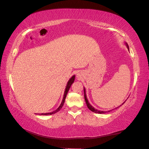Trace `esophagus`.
<instances>
[{
	"label": "esophagus",
	"instance_id": "obj_1",
	"mask_svg": "<svg viewBox=\"0 0 149 149\" xmlns=\"http://www.w3.org/2000/svg\"><path fill=\"white\" fill-rule=\"evenodd\" d=\"M78 76H79V74H77V77H78Z\"/></svg>",
	"mask_w": 149,
	"mask_h": 149
}]
</instances>
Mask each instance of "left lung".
I'll use <instances>...</instances> for the list:
<instances>
[{"label": "left lung", "instance_id": "left-lung-1", "mask_svg": "<svg viewBox=\"0 0 149 149\" xmlns=\"http://www.w3.org/2000/svg\"><path fill=\"white\" fill-rule=\"evenodd\" d=\"M125 45H126V46H127V48H128V49H129V46H128V45H127V43H125ZM84 100H85V101H86V105H87V107L88 108V109L89 110H91V111H92L93 112H95V113H105L106 112H110V110H109V111H101V110H97V109H95V108L94 107H92L91 104H90V103L88 102V99H87V97H86V91H85V88H84ZM125 103V102H124ZM121 106V105H120ZM119 106V107H120ZM118 107H117V108H118ZM117 108H116V109H117Z\"/></svg>", "mask_w": 149, "mask_h": 149}]
</instances>
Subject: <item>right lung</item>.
I'll list each match as a JSON object with an SVG mask.
<instances>
[{
    "instance_id": "add662e5",
    "label": "right lung",
    "mask_w": 149,
    "mask_h": 149,
    "mask_svg": "<svg viewBox=\"0 0 149 149\" xmlns=\"http://www.w3.org/2000/svg\"><path fill=\"white\" fill-rule=\"evenodd\" d=\"M74 80H75V75H73V76L70 79L69 81H68V83H67V84H66V88H65V93H64V95H63V99L62 100V102H61V103L60 104V106L58 107V109H57L55 110H54V111L52 112H49V113H39V115H52V114H54L55 113H56L57 112H59V110L62 109V107L63 106L64 104V103H65V99H66V95L67 94H68V90L70 89V88L71 85L72 84V83L74 82ZM39 114V113H38Z\"/></svg>"
}]
</instances>
